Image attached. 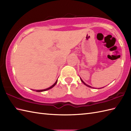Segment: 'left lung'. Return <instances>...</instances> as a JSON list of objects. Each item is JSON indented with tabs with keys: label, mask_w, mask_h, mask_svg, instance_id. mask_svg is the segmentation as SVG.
Returning a JSON list of instances; mask_svg holds the SVG:
<instances>
[{
	"label": "left lung",
	"mask_w": 131,
	"mask_h": 131,
	"mask_svg": "<svg viewBox=\"0 0 131 131\" xmlns=\"http://www.w3.org/2000/svg\"><path fill=\"white\" fill-rule=\"evenodd\" d=\"M80 80H81V81H82V82H83V83H84V84H85V85H87V87H90V88H92V87H91V86H90V85H87V84H85V83H84V82H83V80H82V79L81 78H80Z\"/></svg>",
	"instance_id": "8db88e82"
}]
</instances>
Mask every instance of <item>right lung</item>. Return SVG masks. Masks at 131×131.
Segmentation results:
<instances>
[{
	"instance_id": "right-lung-1",
	"label": "right lung",
	"mask_w": 131,
	"mask_h": 131,
	"mask_svg": "<svg viewBox=\"0 0 131 131\" xmlns=\"http://www.w3.org/2000/svg\"><path fill=\"white\" fill-rule=\"evenodd\" d=\"M57 83V80H56V82H55V83L54 84H53L51 87H49V88H47V89H45V90H36L35 91H37V92H43V91H47V90H50V89L51 88H53L54 87V86L56 84V83Z\"/></svg>"
}]
</instances>
